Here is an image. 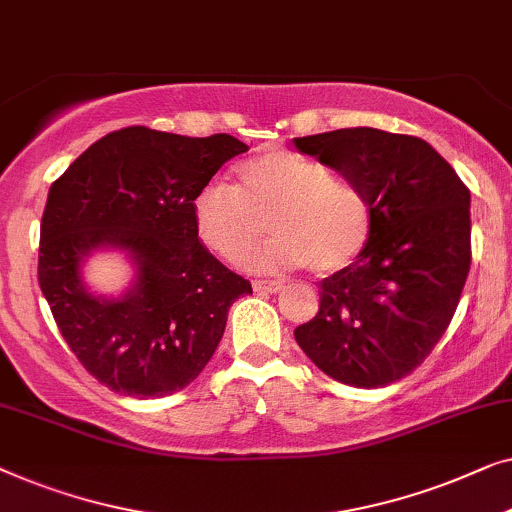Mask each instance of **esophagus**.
Instances as JSON below:
<instances>
[{"label": "esophagus", "instance_id": "34e87169", "mask_svg": "<svg viewBox=\"0 0 512 512\" xmlns=\"http://www.w3.org/2000/svg\"><path fill=\"white\" fill-rule=\"evenodd\" d=\"M283 283L280 280H253V290L255 292H269V294H276L283 290Z\"/></svg>", "mask_w": 512, "mask_h": 512}]
</instances>
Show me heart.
I'll return each instance as SVG.
<instances>
[{
    "mask_svg": "<svg viewBox=\"0 0 512 512\" xmlns=\"http://www.w3.org/2000/svg\"><path fill=\"white\" fill-rule=\"evenodd\" d=\"M194 232L213 255L236 262L264 232L273 234L246 264L266 271L306 266L318 276L343 271L371 239L373 211L355 183L331 176L313 157L266 150L236 169V185L208 183L192 201Z\"/></svg>",
    "mask_w": 512,
    "mask_h": 512,
    "instance_id": "obj_1",
    "label": "heart"
}]
</instances>
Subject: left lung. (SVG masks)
I'll use <instances>...</instances> for the list:
<instances>
[{
    "mask_svg": "<svg viewBox=\"0 0 512 512\" xmlns=\"http://www.w3.org/2000/svg\"><path fill=\"white\" fill-rule=\"evenodd\" d=\"M294 146L355 183L373 211L364 253L322 280L320 311L294 338L338 383L385 387L429 357L457 311L471 269V192L417 136L352 127Z\"/></svg>",
    "mask_w": 512,
    "mask_h": 512,
    "instance_id": "obj_1",
    "label": "left lung"
}]
</instances>
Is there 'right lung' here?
Masks as SVG:
<instances>
[{"instance_id": "right-lung-1", "label": "right lung", "mask_w": 512, "mask_h": 512, "mask_svg": "<svg viewBox=\"0 0 512 512\" xmlns=\"http://www.w3.org/2000/svg\"><path fill=\"white\" fill-rule=\"evenodd\" d=\"M248 146L125 127L106 134L50 185L41 218L39 285L78 362L109 390L157 399L204 371L227 311L253 287L201 246L192 201ZM125 249L133 287L95 298L80 278L92 249Z\"/></svg>"}]
</instances>
